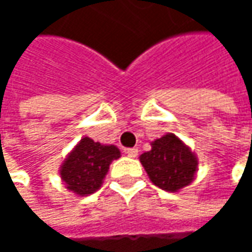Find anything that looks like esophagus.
<instances>
[{
    "mask_svg": "<svg viewBox=\"0 0 252 252\" xmlns=\"http://www.w3.org/2000/svg\"><path fill=\"white\" fill-rule=\"evenodd\" d=\"M126 155L128 158H137V156H138V149H137V147L126 149Z\"/></svg>",
    "mask_w": 252,
    "mask_h": 252,
    "instance_id": "obj_1",
    "label": "esophagus"
}]
</instances>
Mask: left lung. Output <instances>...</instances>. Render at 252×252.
<instances>
[{"label":"left lung","mask_w":252,"mask_h":252,"mask_svg":"<svg viewBox=\"0 0 252 252\" xmlns=\"http://www.w3.org/2000/svg\"><path fill=\"white\" fill-rule=\"evenodd\" d=\"M140 162L150 181L169 192L189 185L198 168L195 153L172 132L152 141V150L144 152Z\"/></svg>","instance_id":"obj_1"}]
</instances>
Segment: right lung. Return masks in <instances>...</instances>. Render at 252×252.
Wrapping results in <instances>:
<instances>
[{"mask_svg":"<svg viewBox=\"0 0 252 252\" xmlns=\"http://www.w3.org/2000/svg\"><path fill=\"white\" fill-rule=\"evenodd\" d=\"M121 158L114 144H100L90 137H83L68 153L60 168L65 188L78 197L93 194L102 187L112 160Z\"/></svg>","mask_w":252,"mask_h":252,"instance_id":"add662e5","label":"right lung"}]
</instances>
